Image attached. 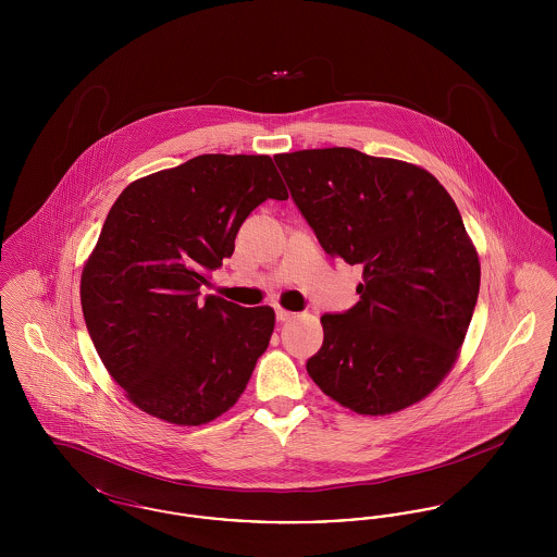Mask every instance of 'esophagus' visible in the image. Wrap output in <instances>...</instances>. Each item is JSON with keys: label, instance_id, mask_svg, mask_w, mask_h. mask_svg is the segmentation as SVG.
<instances>
[{"label": "esophagus", "instance_id": "1", "mask_svg": "<svg viewBox=\"0 0 557 557\" xmlns=\"http://www.w3.org/2000/svg\"><path fill=\"white\" fill-rule=\"evenodd\" d=\"M275 318H277V321H288V319L294 318V313L282 309V307H277V309H275Z\"/></svg>", "mask_w": 557, "mask_h": 557}]
</instances>
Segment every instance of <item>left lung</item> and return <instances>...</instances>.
<instances>
[{"instance_id": "obj_1", "label": "left lung", "mask_w": 557, "mask_h": 557, "mask_svg": "<svg viewBox=\"0 0 557 557\" xmlns=\"http://www.w3.org/2000/svg\"><path fill=\"white\" fill-rule=\"evenodd\" d=\"M273 159L323 250L363 267L359 302L321 318L309 375L361 416L420 403L453 370L480 290L476 246L449 191L418 164L352 148Z\"/></svg>"}]
</instances>
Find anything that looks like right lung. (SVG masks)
<instances>
[{
    "label": "right lung",
    "mask_w": 557,
    "mask_h": 557,
    "mask_svg": "<svg viewBox=\"0 0 557 557\" xmlns=\"http://www.w3.org/2000/svg\"><path fill=\"white\" fill-rule=\"evenodd\" d=\"M267 198H288L271 157L202 154L135 180L108 212L81 307L108 373L148 416L209 424L244 393L275 313L198 294Z\"/></svg>",
    "instance_id": "obj_1"
}]
</instances>
